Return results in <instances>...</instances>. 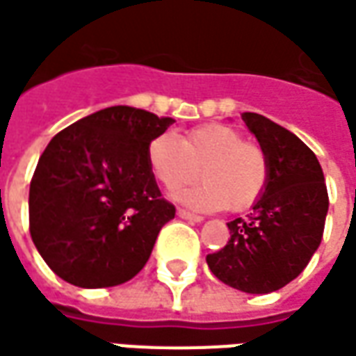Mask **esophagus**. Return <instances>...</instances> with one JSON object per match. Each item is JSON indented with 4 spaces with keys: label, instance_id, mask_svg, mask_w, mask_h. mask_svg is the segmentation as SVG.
<instances>
[{
    "label": "esophagus",
    "instance_id": "esophagus-1",
    "mask_svg": "<svg viewBox=\"0 0 356 356\" xmlns=\"http://www.w3.org/2000/svg\"><path fill=\"white\" fill-rule=\"evenodd\" d=\"M177 216L179 218H183V220H187V222H202V216H197V214H191L188 210H183V209H179L177 210Z\"/></svg>",
    "mask_w": 356,
    "mask_h": 356
}]
</instances>
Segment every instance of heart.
Wrapping results in <instances>:
<instances>
[{
  "label": "heart",
  "mask_w": 356,
  "mask_h": 356,
  "mask_svg": "<svg viewBox=\"0 0 356 356\" xmlns=\"http://www.w3.org/2000/svg\"><path fill=\"white\" fill-rule=\"evenodd\" d=\"M147 165L168 191L193 183L200 169L204 183L175 195L198 212L251 209L265 195L270 179L267 152L222 122L191 128L179 140L159 134L147 144Z\"/></svg>",
  "instance_id": "1"
}]
</instances>
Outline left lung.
<instances>
[{"instance_id":"1","label":"left lung","mask_w":356,"mask_h":356,"mask_svg":"<svg viewBox=\"0 0 356 356\" xmlns=\"http://www.w3.org/2000/svg\"><path fill=\"white\" fill-rule=\"evenodd\" d=\"M241 118L269 156V185L245 218L228 222V243L207 255V263L232 289L267 294L310 263L321 243L330 197L320 161L298 136L257 113Z\"/></svg>"}]
</instances>
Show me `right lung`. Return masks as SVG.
<instances>
[{
  "instance_id": "obj_1",
  "label": "right lung",
  "mask_w": 356,
  "mask_h": 356,
  "mask_svg": "<svg viewBox=\"0 0 356 356\" xmlns=\"http://www.w3.org/2000/svg\"><path fill=\"white\" fill-rule=\"evenodd\" d=\"M175 120L108 107L58 132L29 191V229L46 265L74 286L136 277L175 207L161 198L147 144Z\"/></svg>"
}]
</instances>
